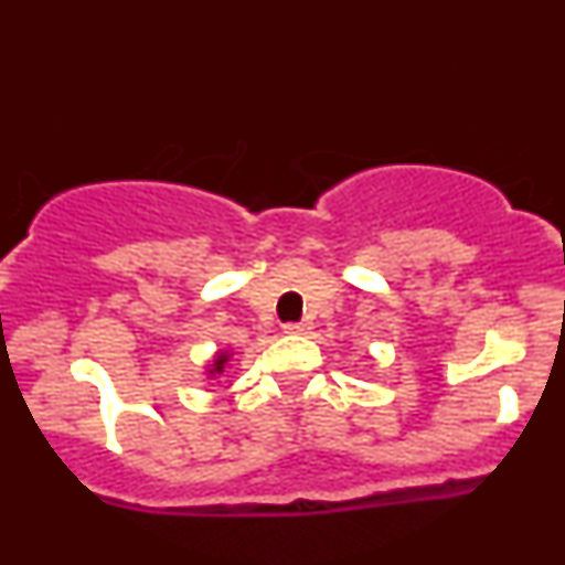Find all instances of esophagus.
Here are the masks:
<instances>
[{"label": "esophagus", "instance_id": "obj_1", "mask_svg": "<svg viewBox=\"0 0 565 565\" xmlns=\"http://www.w3.org/2000/svg\"><path fill=\"white\" fill-rule=\"evenodd\" d=\"M284 332H287V334H308L310 327H308V323H284Z\"/></svg>", "mask_w": 565, "mask_h": 565}]
</instances>
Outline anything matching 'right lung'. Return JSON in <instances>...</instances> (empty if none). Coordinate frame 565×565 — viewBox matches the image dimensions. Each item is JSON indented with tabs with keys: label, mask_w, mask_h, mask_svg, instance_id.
<instances>
[{
	"label": "right lung",
	"mask_w": 565,
	"mask_h": 565,
	"mask_svg": "<svg viewBox=\"0 0 565 565\" xmlns=\"http://www.w3.org/2000/svg\"><path fill=\"white\" fill-rule=\"evenodd\" d=\"M228 361H231L228 350H220V353L215 355V361H212V364H210V374H212V377H215V374H223L225 366H228Z\"/></svg>",
	"instance_id": "obj_1"
}]
</instances>
